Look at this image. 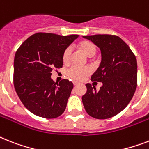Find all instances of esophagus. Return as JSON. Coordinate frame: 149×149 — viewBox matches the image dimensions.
<instances>
[{"instance_id":"34e87169","label":"esophagus","mask_w":149,"mask_h":149,"mask_svg":"<svg viewBox=\"0 0 149 149\" xmlns=\"http://www.w3.org/2000/svg\"><path fill=\"white\" fill-rule=\"evenodd\" d=\"M72 83H73V85H74V86H77L79 84V83H78V82H77V81H73Z\"/></svg>"}]
</instances>
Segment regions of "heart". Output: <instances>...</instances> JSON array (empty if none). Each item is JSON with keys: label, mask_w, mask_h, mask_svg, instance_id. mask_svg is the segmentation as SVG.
<instances>
[{"label": "heart", "mask_w": 149, "mask_h": 149, "mask_svg": "<svg viewBox=\"0 0 149 149\" xmlns=\"http://www.w3.org/2000/svg\"><path fill=\"white\" fill-rule=\"evenodd\" d=\"M78 48L88 57H92L96 54L97 49L93 42L89 40H82L77 45ZM72 50L70 47H67L63 54V62L64 64H68L70 62ZM90 69L89 67H79L72 66L67 72V75L72 79L75 80H82L89 76L90 73Z\"/></svg>", "instance_id": "1"}]
</instances>
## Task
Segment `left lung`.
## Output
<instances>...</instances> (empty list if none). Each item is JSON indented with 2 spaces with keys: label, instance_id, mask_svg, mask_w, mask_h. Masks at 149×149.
Returning <instances> with one entry per match:
<instances>
[{
  "label": "left lung",
  "instance_id": "obj_1",
  "mask_svg": "<svg viewBox=\"0 0 149 149\" xmlns=\"http://www.w3.org/2000/svg\"><path fill=\"white\" fill-rule=\"evenodd\" d=\"M101 50L99 68L91 81L101 82L99 91L90 83L82 97L83 106L90 116L106 119L116 116L128 106L137 86V60L126 43L116 35L83 36Z\"/></svg>",
  "mask_w": 149,
  "mask_h": 149
}]
</instances>
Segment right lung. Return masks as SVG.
Instances as JSON below:
<instances>
[{"instance_id":"1","label":"right lung","mask_w":149,"mask_h":149,"mask_svg":"<svg viewBox=\"0 0 149 149\" xmlns=\"http://www.w3.org/2000/svg\"><path fill=\"white\" fill-rule=\"evenodd\" d=\"M78 37L37 33L16 52L14 88L24 106L33 114L54 118L66 109L73 84L68 79L55 83L51 72L54 68L62 67L64 50Z\"/></svg>"}]
</instances>
